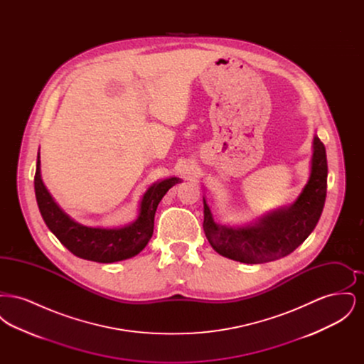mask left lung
Here are the masks:
<instances>
[{
    "label": "left lung",
    "instance_id": "obj_1",
    "mask_svg": "<svg viewBox=\"0 0 364 364\" xmlns=\"http://www.w3.org/2000/svg\"><path fill=\"white\" fill-rule=\"evenodd\" d=\"M328 191V159L323 143L314 136L309 183L291 208L274 211L255 225H218L205 205L203 228L211 247L223 257L242 263H264L284 258L304 242L318 224Z\"/></svg>",
    "mask_w": 364,
    "mask_h": 364
}]
</instances>
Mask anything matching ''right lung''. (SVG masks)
<instances>
[{"label": "right lung", "mask_w": 364, "mask_h": 364, "mask_svg": "<svg viewBox=\"0 0 364 364\" xmlns=\"http://www.w3.org/2000/svg\"><path fill=\"white\" fill-rule=\"evenodd\" d=\"M180 178L171 177L151 186L141 198L138 220L120 229H102L80 225L57 206L41 178V161L38 153L34 187L36 203L43 221L54 236L70 252L82 259L112 263L128 259L139 254L153 236L154 215L158 203Z\"/></svg>", "instance_id": "right-lung-1"}]
</instances>
